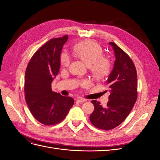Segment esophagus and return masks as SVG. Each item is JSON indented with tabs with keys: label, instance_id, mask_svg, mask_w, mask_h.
Returning a JSON list of instances; mask_svg holds the SVG:
<instances>
[{
	"label": "esophagus",
	"instance_id": "obj_1",
	"mask_svg": "<svg viewBox=\"0 0 160 160\" xmlns=\"http://www.w3.org/2000/svg\"><path fill=\"white\" fill-rule=\"evenodd\" d=\"M86 100L85 99H77L76 101L77 103H84L85 101Z\"/></svg>",
	"mask_w": 160,
	"mask_h": 160
}]
</instances>
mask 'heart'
Masks as SVG:
<instances>
[{
    "label": "heart",
    "mask_w": 160,
    "mask_h": 160,
    "mask_svg": "<svg viewBox=\"0 0 160 160\" xmlns=\"http://www.w3.org/2000/svg\"><path fill=\"white\" fill-rule=\"evenodd\" d=\"M73 55L89 67L95 80L101 81L109 75L111 69L110 61L102 56V48L97 42L87 41L77 43L73 47ZM60 62L61 66H68L69 59L65 53L61 54Z\"/></svg>",
    "instance_id": "heart-1"
}]
</instances>
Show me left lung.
<instances>
[{
    "label": "left lung",
    "mask_w": 160,
    "mask_h": 160,
    "mask_svg": "<svg viewBox=\"0 0 160 160\" xmlns=\"http://www.w3.org/2000/svg\"><path fill=\"white\" fill-rule=\"evenodd\" d=\"M115 53L113 68L109 75V101L103 108L93 100L95 109L90 115L94 126L101 129H112L122 123L132 111L137 100V72L132 60L122 49L110 42Z\"/></svg>",
    "instance_id": "left-lung-1"
}]
</instances>
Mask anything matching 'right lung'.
<instances>
[{
  "instance_id": "obj_1",
  "label": "right lung",
  "mask_w": 160,
  "mask_h": 160,
  "mask_svg": "<svg viewBox=\"0 0 160 160\" xmlns=\"http://www.w3.org/2000/svg\"><path fill=\"white\" fill-rule=\"evenodd\" d=\"M68 36L52 38L38 49L27 65L25 72L26 102L40 123L52 125L60 123L74 104L70 97L53 92L52 82L59 73L61 50Z\"/></svg>"
}]
</instances>
